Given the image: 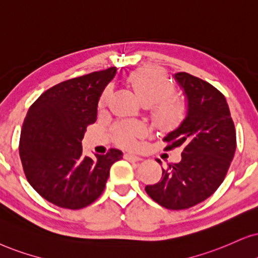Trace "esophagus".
I'll return each mask as SVG.
<instances>
[{
    "label": "esophagus",
    "instance_id": "34e87169",
    "mask_svg": "<svg viewBox=\"0 0 258 258\" xmlns=\"http://www.w3.org/2000/svg\"><path fill=\"white\" fill-rule=\"evenodd\" d=\"M123 157H125V159H127V161H130V162H139V161H142V158L138 157V156L133 155V153H125V156H123Z\"/></svg>",
    "mask_w": 258,
    "mask_h": 258
}]
</instances>
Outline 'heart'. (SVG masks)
Instances as JSON below:
<instances>
[{"label":"heart","mask_w":258,"mask_h":258,"mask_svg":"<svg viewBox=\"0 0 258 258\" xmlns=\"http://www.w3.org/2000/svg\"><path fill=\"white\" fill-rule=\"evenodd\" d=\"M130 86L132 87L140 102L150 107L153 121L162 130L174 128L180 125L185 116V105L174 94V84L163 71L155 68H143L130 75ZM109 97V88L103 90L100 97L99 107L106 106ZM144 133V128L139 123H127L115 128V138L123 146L135 145L136 137Z\"/></svg>","instance_id":"1"}]
</instances>
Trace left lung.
<instances>
[{
	"label": "left lung",
	"instance_id": "1",
	"mask_svg": "<svg viewBox=\"0 0 258 258\" xmlns=\"http://www.w3.org/2000/svg\"><path fill=\"white\" fill-rule=\"evenodd\" d=\"M172 77L183 90L187 110L163 140L169 143L165 150H181V161L169 163L161 180L145 190L168 210H185L210 198L224 181L236 151V130L219 90L187 73Z\"/></svg>",
	"mask_w": 258,
	"mask_h": 258
}]
</instances>
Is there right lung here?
Here are the masks:
<instances>
[{
    "label": "right lung",
    "mask_w": 258,
    "mask_h": 258,
    "mask_svg": "<svg viewBox=\"0 0 258 258\" xmlns=\"http://www.w3.org/2000/svg\"><path fill=\"white\" fill-rule=\"evenodd\" d=\"M116 68L64 81L29 107L22 123L20 158L29 184L58 207L80 210L102 194L113 163L122 158L110 149L95 158L83 156L87 126L97 118L103 90Z\"/></svg>",
    "instance_id": "right-lung-1"
}]
</instances>
